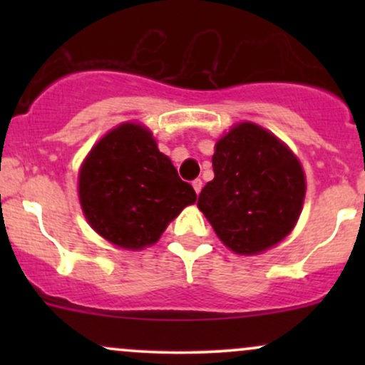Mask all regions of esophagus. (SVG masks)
<instances>
[{"label":"esophagus","mask_w":365,"mask_h":365,"mask_svg":"<svg viewBox=\"0 0 365 365\" xmlns=\"http://www.w3.org/2000/svg\"><path fill=\"white\" fill-rule=\"evenodd\" d=\"M192 187H194V190H195V194L199 195V192L202 190V180L200 178H195L194 182H192Z\"/></svg>","instance_id":"esophagus-1"}]
</instances>
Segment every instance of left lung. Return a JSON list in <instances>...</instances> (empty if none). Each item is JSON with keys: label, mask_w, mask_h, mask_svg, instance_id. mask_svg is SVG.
Returning <instances> with one entry per match:
<instances>
[{"label": "left lung", "mask_w": 365, "mask_h": 365, "mask_svg": "<svg viewBox=\"0 0 365 365\" xmlns=\"http://www.w3.org/2000/svg\"><path fill=\"white\" fill-rule=\"evenodd\" d=\"M212 170L197 207L226 247L257 254L292 232L302 211L305 177L299 159L273 133L237 125L217 140Z\"/></svg>", "instance_id": "left-lung-1"}]
</instances>
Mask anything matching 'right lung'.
Returning a JSON list of instances; mask_svg holds the SVG:
<instances>
[{
  "label": "right lung",
  "mask_w": 365,
  "mask_h": 365,
  "mask_svg": "<svg viewBox=\"0 0 365 365\" xmlns=\"http://www.w3.org/2000/svg\"><path fill=\"white\" fill-rule=\"evenodd\" d=\"M87 221L99 235L123 249L154 244L195 190L159 153L149 130L125 123L98 142L78 175Z\"/></svg>",
  "instance_id": "add662e5"
}]
</instances>
